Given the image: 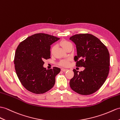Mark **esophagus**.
<instances>
[{"label":"esophagus","mask_w":120,"mask_h":120,"mask_svg":"<svg viewBox=\"0 0 120 120\" xmlns=\"http://www.w3.org/2000/svg\"><path fill=\"white\" fill-rule=\"evenodd\" d=\"M61 70H62V71L63 72H66L67 71H68V69H64V68H62V69H61Z\"/></svg>","instance_id":"34e87169"}]
</instances>
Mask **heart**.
<instances>
[{
  "instance_id": "b5f03b06",
  "label": "heart",
  "mask_w": 120,
  "mask_h": 120,
  "mask_svg": "<svg viewBox=\"0 0 120 120\" xmlns=\"http://www.w3.org/2000/svg\"><path fill=\"white\" fill-rule=\"evenodd\" d=\"M60 45L63 47V48L66 49L68 46L71 45V44L70 42H68V41L66 40H62V41H60ZM55 46L53 45L52 46L51 49V53H53V51L55 50ZM59 65L63 66V67H67L69 65V59H65V60H61L60 63H59Z\"/></svg>"
}]
</instances>
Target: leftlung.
I'll return each instance as SVG.
<instances>
[{
  "instance_id": "left-lung-1",
  "label": "left lung",
  "mask_w": 120,
  "mask_h": 120,
  "mask_svg": "<svg viewBox=\"0 0 120 120\" xmlns=\"http://www.w3.org/2000/svg\"><path fill=\"white\" fill-rule=\"evenodd\" d=\"M70 40L76 47V66L85 68L80 72L73 69L74 75L70 81V86L79 94H93L103 85L109 75V50L98 38L90 34H75Z\"/></svg>"
}]
</instances>
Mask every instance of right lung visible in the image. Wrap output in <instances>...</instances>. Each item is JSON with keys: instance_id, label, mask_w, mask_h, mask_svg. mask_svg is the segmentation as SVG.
<instances>
[{"instance_id": "obj_1", "label": "right lung", "mask_w": 120, "mask_h": 120, "mask_svg": "<svg viewBox=\"0 0 120 120\" xmlns=\"http://www.w3.org/2000/svg\"><path fill=\"white\" fill-rule=\"evenodd\" d=\"M60 38L48 34L32 35L20 43L14 57L15 68L22 86L31 93L41 94L54 86L60 69L44 68V60L50 58V45Z\"/></svg>"}]
</instances>
